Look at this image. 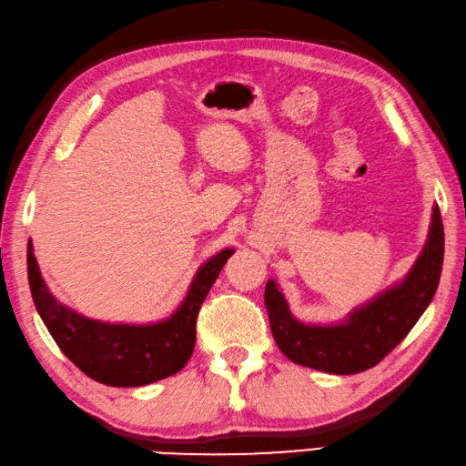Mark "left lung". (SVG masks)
<instances>
[{"instance_id":"obj_1","label":"left lung","mask_w":466,"mask_h":466,"mask_svg":"<svg viewBox=\"0 0 466 466\" xmlns=\"http://www.w3.org/2000/svg\"><path fill=\"white\" fill-rule=\"evenodd\" d=\"M442 259L444 227L441 208L434 207L429 241L406 279L354 309L341 324H301L291 316L278 283L269 279L265 308L275 344L291 362L319 372L358 374L374 368L400 344L429 308L441 281Z\"/></svg>"}]
</instances>
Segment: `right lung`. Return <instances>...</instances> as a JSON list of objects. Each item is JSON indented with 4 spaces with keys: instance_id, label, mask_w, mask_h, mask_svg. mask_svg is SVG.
<instances>
[{
    "instance_id": "add662e5",
    "label": "right lung",
    "mask_w": 466,
    "mask_h": 466,
    "mask_svg": "<svg viewBox=\"0 0 466 466\" xmlns=\"http://www.w3.org/2000/svg\"><path fill=\"white\" fill-rule=\"evenodd\" d=\"M231 255L233 249H223L208 259L173 316L148 326L102 324L56 301L42 279L32 241H27V279L35 309L62 352L96 382L132 388L185 368L195 348L198 309Z\"/></svg>"
}]
</instances>
